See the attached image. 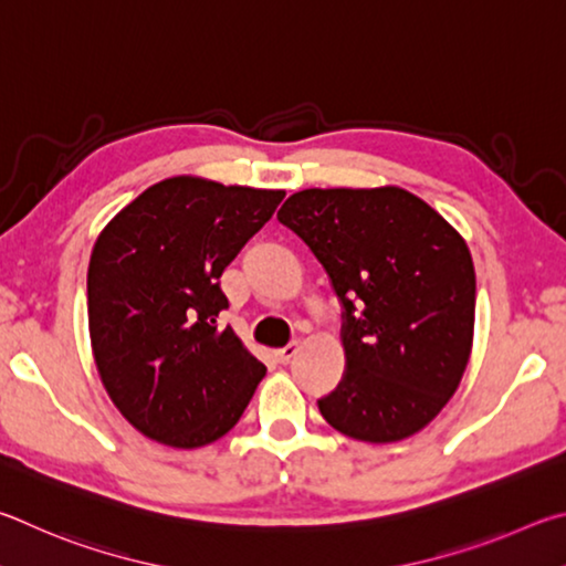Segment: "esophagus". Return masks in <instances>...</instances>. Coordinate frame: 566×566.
I'll return each mask as SVG.
<instances>
[{
  "instance_id": "1",
  "label": "esophagus",
  "mask_w": 566,
  "mask_h": 566,
  "mask_svg": "<svg viewBox=\"0 0 566 566\" xmlns=\"http://www.w3.org/2000/svg\"><path fill=\"white\" fill-rule=\"evenodd\" d=\"M298 350H301L298 343H289V345H285V348L275 350V360L277 363H289V360L295 358V355H298Z\"/></svg>"
}]
</instances>
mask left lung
<instances>
[{"mask_svg":"<svg viewBox=\"0 0 566 566\" xmlns=\"http://www.w3.org/2000/svg\"><path fill=\"white\" fill-rule=\"evenodd\" d=\"M277 221L308 243L343 303L345 375L325 422L385 444L438 418L470 363L474 265L464 238L410 191L305 188Z\"/></svg>","mask_w":566,"mask_h":566,"instance_id":"8db88e82","label":"left lung"}]
</instances>
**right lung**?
<instances>
[{"mask_svg": "<svg viewBox=\"0 0 566 566\" xmlns=\"http://www.w3.org/2000/svg\"><path fill=\"white\" fill-rule=\"evenodd\" d=\"M285 191L174 176L98 233L86 273L94 363L118 412L168 448L211 444L241 420L265 365L218 331L226 265Z\"/></svg>", "mask_w": 566, "mask_h": 566, "instance_id": "right-lung-1", "label": "right lung"}]
</instances>
